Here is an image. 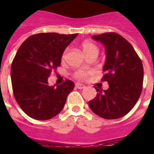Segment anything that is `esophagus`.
<instances>
[{
	"instance_id": "esophagus-1",
	"label": "esophagus",
	"mask_w": 154,
	"mask_h": 154,
	"mask_svg": "<svg viewBox=\"0 0 154 154\" xmlns=\"http://www.w3.org/2000/svg\"><path fill=\"white\" fill-rule=\"evenodd\" d=\"M76 87H77V89H84V88H85V85L83 84H81V83H76Z\"/></svg>"
}]
</instances>
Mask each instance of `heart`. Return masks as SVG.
<instances>
[{
    "instance_id": "obj_1",
    "label": "heart",
    "mask_w": 154,
    "mask_h": 154,
    "mask_svg": "<svg viewBox=\"0 0 154 154\" xmlns=\"http://www.w3.org/2000/svg\"><path fill=\"white\" fill-rule=\"evenodd\" d=\"M82 49L83 53H85V57L89 55H92V54H95V55H98L99 53V48L97 47V45L91 42H84L82 45ZM68 49H65L64 53L62 54V60H65L67 55ZM89 74V72H86L84 70H77V72H75L74 77L77 79H83L85 77H86Z\"/></svg>"
}]
</instances>
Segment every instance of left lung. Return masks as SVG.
<instances>
[{
    "label": "left lung",
    "mask_w": 154,
    "mask_h": 154,
    "mask_svg": "<svg viewBox=\"0 0 154 154\" xmlns=\"http://www.w3.org/2000/svg\"><path fill=\"white\" fill-rule=\"evenodd\" d=\"M92 38L104 45L106 60L101 80L109 89L97 88L96 97L89 101L94 113L105 119L124 117L136 105L142 90L144 70L141 59L127 40L116 32H105Z\"/></svg>",
    "instance_id": "8db88e82"
}]
</instances>
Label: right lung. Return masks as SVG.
Returning a JSON list of instances; mask_svg holds the SVG:
<instances>
[{"label":"right lung","instance_id":"right-lung-1","mask_svg":"<svg viewBox=\"0 0 154 154\" xmlns=\"http://www.w3.org/2000/svg\"><path fill=\"white\" fill-rule=\"evenodd\" d=\"M77 36L37 33L28 37L18 49L11 66V81L16 101L29 117L51 119L65 106L74 83L66 80L50 86L48 78L52 70L60 66L65 49Z\"/></svg>","mask_w":154,"mask_h":154}]
</instances>
